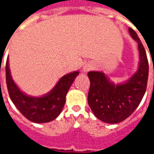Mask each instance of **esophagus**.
<instances>
[{"instance_id": "obj_1", "label": "esophagus", "mask_w": 154, "mask_h": 154, "mask_svg": "<svg viewBox=\"0 0 154 154\" xmlns=\"http://www.w3.org/2000/svg\"><path fill=\"white\" fill-rule=\"evenodd\" d=\"M93 68V64L91 63H85L83 65V67H82V72H89L90 70H91Z\"/></svg>"}]
</instances>
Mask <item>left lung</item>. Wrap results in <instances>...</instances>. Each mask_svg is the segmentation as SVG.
<instances>
[{
	"label": "left lung",
	"instance_id": "obj_1",
	"mask_svg": "<svg viewBox=\"0 0 154 154\" xmlns=\"http://www.w3.org/2000/svg\"><path fill=\"white\" fill-rule=\"evenodd\" d=\"M129 33L138 43L139 62L137 71L128 80L115 84L102 72L87 73L91 82L88 105L97 118L108 124H117L128 118L139 106L147 87L149 62L145 49L135 31L129 28Z\"/></svg>",
	"mask_w": 154,
	"mask_h": 154
}]
</instances>
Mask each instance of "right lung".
<instances>
[{
	"label": "right lung",
	"instance_id": "1",
	"mask_svg": "<svg viewBox=\"0 0 154 154\" xmlns=\"http://www.w3.org/2000/svg\"><path fill=\"white\" fill-rule=\"evenodd\" d=\"M79 72L64 75L52 90L42 97H32L23 92L11 74L9 58L5 64V78L9 96L16 108L26 119L35 123H47L59 116L66 101V95Z\"/></svg>",
	"mask_w": 154,
	"mask_h": 154
}]
</instances>
